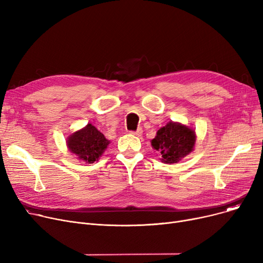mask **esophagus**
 Wrapping results in <instances>:
<instances>
[{
    "mask_svg": "<svg viewBox=\"0 0 263 263\" xmlns=\"http://www.w3.org/2000/svg\"><path fill=\"white\" fill-rule=\"evenodd\" d=\"M130 133L133 134V135H135V136H141L142 133H143V130L140 128V129H137L136 131H130Z\"/></svg>",
    "mask_w": 263,
    "mask_h": 263,
    "instance_id": "1",
    "label": "esophagus"
}]
</instances>
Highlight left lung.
<instances>
[{
    "instance_id": "8db88e82",
    "label": "left lung",
    "mask_w": 263,
    "mask_h": 263,
    "mask_svg": "<svg viewBox=\"0 0 263 263\" xmlns=\"http://www.w3.org/2000/svg\"><path fill=\"white\" fill-rule=\"evenodd\" d=\"M195 143L194 130L179 122L170 121L157 132L151 146L159 151L162 162L173 164L192 153Z\"/></svg>"
}]
</instances>
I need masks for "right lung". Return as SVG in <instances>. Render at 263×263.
<instances>
[{"label":"right lung","instance_id":"1","mask_svg":"<svg viewBox=\"0 0 263 263\" xmlns=\"http://www.w3.org/2000/svg\"><path fill=\"white\" fill-rule=\"evenodd\" d=\"M108 144L109 141L91 123L67 139V146L70 153L88 164L98 161Z\"/></svg>","mask_w":263,"mask_h":263}]
</instances>
